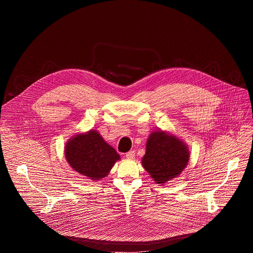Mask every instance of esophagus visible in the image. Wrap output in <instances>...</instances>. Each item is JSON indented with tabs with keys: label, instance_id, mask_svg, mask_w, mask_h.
Listing matches in <instances>:
<instances>
[{
	"label": "esophagus",
	"instance_id": "obj_1",
	"mask_svg": "<svg viewBox=\"0 0 253 253\" xmlns=\"http://www.w3.org/2000/svg\"><path fill=\"white\" fill-rule=\"evenodd\" d=\"M125 157L127 159H134L135 158V152L134 151H129L125 154Z\"/></svg>",
	"mask_w": 253,
	"mask_h": 253
}]
</instances>
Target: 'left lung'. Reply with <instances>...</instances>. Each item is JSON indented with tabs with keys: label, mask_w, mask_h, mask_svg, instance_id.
Listing matches in <instances>:
<instances>
[{
	"label": "left lung",
	"mask_w": 253,
	"mask_h": 253,
	"mask_svg": "<svg viewBox=\"0 0 253 253\" xmlns=\"http://www.w3.org/2000/svg\"><path fill=\"white\" fill-rule=\"evenodd\" d=\"M190 158L183 140L167 131H153L146 143L142 165L156 184H165L178 177L186 168Z\"/></svg>",
	"instance_id": "left-lung-1"
}]
</instances>
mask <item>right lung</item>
<instances>
[{"label":"right lung","instance_id":"1","mask_svg":"<svg viewBox=\"0 0 253 253\" xmlns=\"http://www.w3.org/2000/svg\"><path fill=\"white\" fill-rule=\"evenodd\" d=\"M64 152L72 169L93 181L106 177L120 160L116 150L94 129L71 137Z\"/></svg>","mask_w":253,"mask_h":253}]
</instances>
